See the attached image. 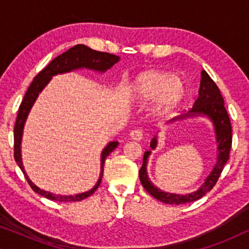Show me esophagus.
<instances>
[{
    "label": "esophagus",
    "instance_id": "1",
    "mask_svg": "<svg viewBox=\"0 0 249 249\" xmlns=\"http://www.w3.org/2000/svg\"><path fill=\"white\" fill-rule=\"evenodd\" d=\"M130 138L134 141H142V129H134L130 131Z\"/></svg>",
    "mask_w": 249,
    "mask_h": 249
}]
</instances>
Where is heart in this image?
Masks as SVG:
<instances>
[{
	"mask_svg": "<svg viewBox=\"0 0 249 249\" xmlns=\"http://www.w3.org/2000/svg\"><path fill=\"white\" fill-rule=\"evenodd\" d=\"M129 90L139 103L156 101V110L171 112L185 95V81L178 74L164 70H147L131 81Z\"/></svg>",
	"mask_w": 249,
	"mask_h": 249,
	"instance_id": "1",
	"label": "heart"
}]
</instances>
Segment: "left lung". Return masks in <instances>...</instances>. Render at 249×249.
Listing matches in <instances>:
<instances>
[{
  "label": "left lung",
  "instance_id": "8db88e82",
  "mask_svg": "<svg viewBox=\"0 0 249 249\" xmlns=\"http://www.w3.org/2000/svg\"><path fill=\"white\" fill-rule=\"evenodd\" d=\"M199 114L209 117L213 122L214 128H215L217 152H219L216 164L213 168L211 175L206 178L205 182L203 183V186L197 192L185 196L177 195V194L162 192L149 181L147 172H146V165H147V159L151 154V151L145 152L144 159H142V165L139 170V179H141L142 185L146 189V192L154 198L160 200V202L171 204V205H179V204L195 202V200L202 198L204 195H206V193L211 192L213 187L215 186L221 176V172L223 171L224 165L229 160L231 145H232V128H231L230 118L228 115L226 107H224V101L222 95L220 93L219 87L216 86V84L214 83L212 78L209 76V73L205 70L202 71V80H200L198 97L196 98L192 110L183 117L176 118L172 121ZM156 144H158V142H156V137H154L151 142V148L154 149L156 147Z\"/></svg>",
  "mask_w": 249,
  "mask_h": 249
}]
</instances>
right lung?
Wrapping results in <instances>:
<instances>
[{
  "label": "right lung",
  "mask_w": 249,
  "mask_h": 249,
  "mask_svg": "<svg viewBox=\"0 0 249 249\" xmlns=\"http://www.w3.org/2000/svg\"><path fill=\"white\" fill-rule=\"evenodd\" d=\"M120 60V57L114 55V54L107 53V52H98V51L91 50L86 45L83 44H78V45L71 47L62 54H60L59 56H56L55 59L51 61L50 64L47 67L40 71L37 76L34 78L33 83L30 84V86L27 89L25 97L21 102L19 107L18 115H17V120L15 124V160L17 164L19 165V168L21 169V171L25 176L27 181H28L29 186L32 187L34 192L39 194L46 198L51 200H56V202H79L81 199L87 198L91 194H94L95 190L98 188L100 183L102 181V177H103L104 171V162L111 152H113L115 147L118 146V142H108L107 147L102 152V160H101V173H100V179L96 185L94 186V188L88 190L86 193L78 194L74 196H61V195H54L45 190L39 189L38 187H36L34 183L30 181L28 176L25 172L23 169L22 162H21V154H20V144H21V136H22V129L23 124H25L27 115H28L30 108H32L34 102L36 101L37 96H38L39 91L46 86V84L49 83L51 78L54 74L57 73H63L68 72V71H72L74 69H79V68H87V69H91L95 71H101L104 72L107 69L113 66L114 63H117Z\"/></svg>",
  "instance_id": "1"
}]
</instances>
